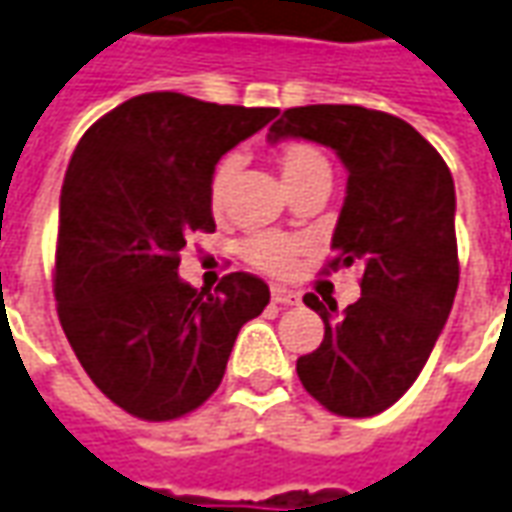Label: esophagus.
<instances>
[{"label": "esophagus", "instance_id": "34e87169", "mask_svg": "<svg viewBox=\"0 0 512 512\" xmlns=\"http://www.w3.org/2000/svg\"><path fill=\"white\" fill-rule=\"evenodd\" d=\"M271 300L277 302V305H297L300 294L291 291V288H285V285H271Z\"/></svg>", "mask_w": 512, "mask_h": 512}]
</instances>
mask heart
I'll use <instances>...</instances> for the list:
<instances>
[{
	"label": "heart",
	"mask_w": 512,
	"mask_h": 512,
	"mask_svg": "<svg viewBox=\"0 0 512 512\" xmlns=\"http://www.w3.org/2000/svg\"><path fill=\"white\" fill-rule=\"evenodd\" d=\"M277 165L283 173V182L288 190H297L302 184L316 182V179H330V162L328 156L322 154L311 142H285L277 148ZM238 170V159L235 156H224L210 176V207L212 212L224 210L227 204L229 184L235 179ZM300 252V243L285 235H274V232H263V235H252L243 243V257L257 266V269L269 271V274H285L294 266Z\"/></svg>",
	"instance_id": "heart-1"
}]
</instances>
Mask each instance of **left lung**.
<instances>
[{
	"mask_svg": "<svg viewBox=\"0 0 512 512\" xmlns=\"http://www.w3.org/2000/svg\"><path fill=\"white\" fill-rule=\"evenodd\" d=\"M308 139L333 148L347 168V196L333 229V260L364 266L361 297L344 308L305 305L325 322V339L297 361L302 387L342 417L389 409L429 361L457 283L454 179L443 156L401 117L364 106L283 111L269 142Z\"/></svg>",
	"mask_w": 512,
	"mask_h": 512,
	"instance_id": "obj_1",
	"label": "left lung"
}]
</instances>
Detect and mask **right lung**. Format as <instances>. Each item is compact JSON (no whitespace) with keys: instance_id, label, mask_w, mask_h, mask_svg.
<instances>
[{"instance_id":"1","label":"right lung","mask_w":512,"mask_h":512,"mask_svg":"<svg viewBox=\"0 0 512 512\" xmlns=\"http://www.w3.org/2000/svg\"><path fill=\"white\" fill-rule=\"evenodd\" d=\"M277 109L148 92L100 117L78 142L58 207L55 300L75 356L128 415L176 420L218 389L238 330L269 285L232 271L215 294L179 277L190 232H215L218 159Z\"/></svg>"}]
</instances>
